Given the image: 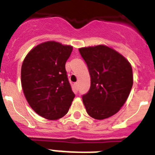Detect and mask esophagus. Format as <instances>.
<instances>
[{
  "mask_svg": "<svg viewBox=\"0 0 155 155\" xmlns=\"http://www.w3.org/2000/svg\"><path fill=\"white\" fill-rule=\"evenodd\" d=\"M74 86H75V90L77 91V90L79 89V87H78V86H79V84H78V83H75V84H74Z\"/></svg>",
  "mask_w": 155,
  "mask_h": 155,
  "instance_id": "1",
  "label": "esophagus"
}]
</instances>
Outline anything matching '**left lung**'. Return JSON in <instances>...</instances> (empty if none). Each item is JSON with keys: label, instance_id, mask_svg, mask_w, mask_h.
Here are the masks:
<instances>
[{"label": "left lung", "instance_id": "left-lung-1", "mask_svg": "<svg viewBox=\"0 0 155 155\" xmlns=\"http://www.w3.org/2000/svg\"><path fill=\"white\" fill-rule=\"evenodd\" d=\"M86 62L91 87L83 96L87 114L97 120L110 117L125 103L132 88L131 64L120 53L104 45L79 49Z\"/></svg>", "mask_w": 155, "mask_h": 155}]
</instances>
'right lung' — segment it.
<instances>
[{
	"mask_svg": "<svg viewBox=\"0 0 155 155\" xmlns=\"http://www.w3.org/2000/svg\"><path fill=\"white\" fill-rule=\"evenodd\" d=\"M72 49L48 41L34 47L23 61L21 81L25 99L35 113L48 120L66 115L75 97L65 69Z\"/></svg>",
	"mask_w": 155,
	"mask_h": 155,
	"instance_id": "add662e5",
	"label": "right lung"
}]
</instances>
